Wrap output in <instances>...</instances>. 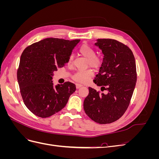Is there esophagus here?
<instances>
[{
  "label": "esophagus",
  "mask_w": 159,
  "mask_h": 159,
  "mask_svg": "<svg viewBox=\"0 0 159 159\" xmlns=\"http://www.w3.org/2000/svg\"><path fill=\"white\" fill-rule=\"evenodd\" d=\"M75 86H76V88H77V89H79V88H80L81 87H82V85H81V84H76Z\"/></svg>",
  "instance_id": "esophagus-1"
}]
</instances>
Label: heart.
Segmentation results:
<instances>
[{"instance_id":"b5f03b06","label":"heart","mask_w":159,"mask_h":159,"mask_svg":"<svg viewBox=\"0 0 159 159\" xmlns=\"http://www.w3.org/2000/svg\"><path fill=\"white\" fill-rule=\"evenodd\" d=\"M80 54L88 60V66L94 69H98L102 65V59L96 56V52L93 48L88 44H83L79 49ZM74 57L71 55L68 60V64L73 63ZM93 75V71L91 70L79 71L73 75V79L80 83H86Z\"/></svg>"}]
</instances>
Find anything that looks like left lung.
<instances>
[{
  "mask_svg": "<svg viewBox=\"0 0 159 159\" xmlns=\"http://www.w3.org/2000/svg\"><path fill=\"white\" fill-rule=\"evenodd\" d=\"M96 46L103 58L93 82L107 94L89 88L84 102L88 116L99 124L117 121L126 111L137 82L136 64L132 51L123 43L113 39H98Z\"/></svg>",
  "mask_w": 159,
  "mask_h": 159,
  "instance_id": "8db88e82",
  "label": "left lung"
}]
</instances>
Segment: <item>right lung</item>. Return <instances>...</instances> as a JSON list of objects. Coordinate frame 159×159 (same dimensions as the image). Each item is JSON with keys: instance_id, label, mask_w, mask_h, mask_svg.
<instances>
[{"instance_id": "obj_1", "label": "right lung", "mask_w": 159, "mask_h": 159, "mask_svg": "<svg viewBox=\"0 0 159 159\" xmlns=\"http://www.w3.org/2000/svg\"><path fill=\"white\" fill-rule=\"evenodd\" d=\"M80 41L49 38L23 51L17 80L24 103L36 116L46 118L60 111L75 91V85L69 81L54 86L52 76L57 68L68 63Z\"/></svg>"}]
</instances>
